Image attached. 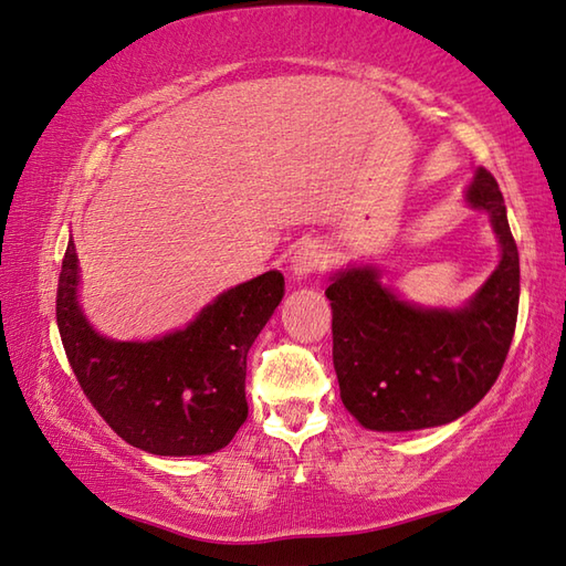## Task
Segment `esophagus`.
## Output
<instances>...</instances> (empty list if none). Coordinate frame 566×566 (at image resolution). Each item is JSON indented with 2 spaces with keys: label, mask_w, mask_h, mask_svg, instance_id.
I'll use <instances>...</instances> for the list:
<instances>
[{
  "label": "esophagus",
  "mask_w": 566,
  "mask_h": 566,
  "mask_svg": "<svg viewBox=\"0 0 566 566\" xmlns=\"http://www.w3.org/2000/svg\"><path fill=\"white\" fill-rule=\"evenodd\" d=\"M326 250L316 245V242H306L298 248L292 258V274L296 280H304L308 274H316L326 268Z\"/></svg>",
  "instance_id": "1"
}]
</instances>
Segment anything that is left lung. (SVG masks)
I'll return each instance as SVG.
<instances>
[{"mask_svg": "<svg viewBox=\"0 0 566 566\" xmlns=\"http://www.w3.org/2000/svg\"><path fill=\"white\" fill-rule=\"evenodd\" d=\"M469 201L491 213L503 260L467 308L409 306L380 286L373 270L340 272L326 290L340 400L363 427L449 424L479 405L501 375L517 324V245L491 171L475 174Z\"/></svg>", "mask_w": 566, "mask_h": 566, "instance_id": "1", "label": "left lung"}]
</instances>
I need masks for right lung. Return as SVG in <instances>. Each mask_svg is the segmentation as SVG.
Returning <instances> with one entry per match:
<instances>
[{
	"instance_id": "right-lung-1",
	"label": "right lung",
	"mask_w": 566,
	"mask_h": 566,
	"mask_svg": "<svg viewBox=\"0 0 566 566\" xmlns=\"http://www.w3.org/2000/svg\"><path fill=\"white\" fill-rule=\"evenodd\" d=\"M77 254H63L55 321L73 375L117 437L157 457H198L230 444L248 419V350L284 296V276L264 272L206 306L161 340L97 336L75 302Z\"/></svg>"
}]
</instances>
